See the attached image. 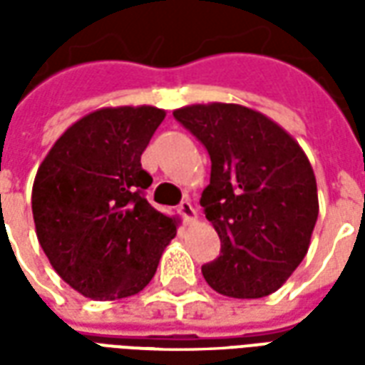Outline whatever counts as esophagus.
Segmentation results:
<instances>
[{"label":"esophagus","mask_w":365,"mask_h":365,"mask_svg":"<svg viewBox=\"0 0 365 365\" xmlns=\"http://www.w3.org/2000/svg\"><path fill=\"white\" fill-rule=\"evenodd\" d=\"M178 213L182 215L183 221H193L195 219V209H193V205L190 203V199H183L182 203L178 205Z\"/></svg>","instance_id":"34e87169"}]
</instances>
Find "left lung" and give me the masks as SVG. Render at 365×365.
Wrapping results in <instances>:
<instances>
[{"mask_svg":"<svg viewBox=\"0 0 365 365\" xmlns=\"http://www.w3.org/2000/svg\"><path fill=\"white\" fill-rule=\"evenodd\" d=\"M174 117L211 158L201 207L221 254L201 266L205 282L227 297H266L303 262L319 217L305 152L279 125L242 105H190Z\"/></svg>","mask_w":365,"mask_h":365,"instance_id":"8db88e82","label":"left lung"}]
</instances>
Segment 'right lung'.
Instances as JSON below:
<instances>
[{
  "label": "right lung",
  "mask_w": 365,
  "mask_h": 365,
  "mask_svg": "<svg viewBox=\"0 0 365 365\" xmlns=\"http://www.w3.org/2000/svg\"><path fill=\"white\" fill-rule=\"evenodd\" d=\"M166 113L109 107L54 143L33 185L36 237L52 268L82 295L130 297L150 282L175 237L174 219L146 201L140 156Z\"/></svg>",
  "instance_id": "1"
}]
</instances>
